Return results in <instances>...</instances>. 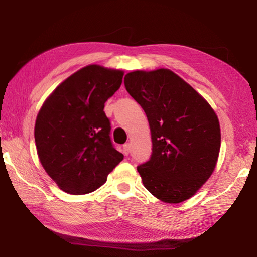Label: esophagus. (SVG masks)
I'll list each match as a JSON object with an SVG mask.
<instances>
[{
	"label": "esophagus",
	"instance_id": "1",
	"mask_svg": "<svg viewBox=\"0 0 257 257\" xmlns=\"http://www.w3.org/2000/svg\"><path fill=\"white\" fill-rule=\"evenodd\" d=\"M130 153V144L127 143V144L123 145V154L124 155H128Z\"/></svg>",
	"mask_w": 257,
	"mask_h": 257
}]
</instances>
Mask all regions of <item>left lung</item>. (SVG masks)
I'll return each instance as SVG.
<instances>
[{"label":"left lung","instance_id":"left-lung-1","mask_svg":"<svg viewBox=\"0 0 257 257\" xmlns=\"http://www.w3.org/2000/svg\"><path fill=\"white\" fill-rule=\"evenodd\" d=\"M124 86L151 128L152 155L137 167L143 184L162 202L186 201L215 168L221 145L215 112L169 69L129 72Z\"/></svg>","mask_w":257,"mask_h":257}]
</instances>
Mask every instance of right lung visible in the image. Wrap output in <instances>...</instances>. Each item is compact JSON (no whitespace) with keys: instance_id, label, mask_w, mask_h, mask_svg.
Segmentation results:
<instances>
[{"instance_id":"right-lung-1","label":"right lung","mask_w":257,"mask_h":257,"mask_svg":"<svg viewBox=\"0 0 257 257\" xmlns=\"http://www.w3.org/2000/svg\"><path fill=\"white\" fill-rule=\"evenodd\" d=\"M122 77L120 70L87 66L61 82L38 112V158L66 193L96 190L123 160L111 141L110 119L104 112V104L119 89Z\"/></svg>"}]
</instances>
